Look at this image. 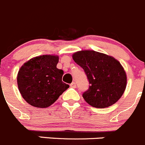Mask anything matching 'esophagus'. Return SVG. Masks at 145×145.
Instances as JSON below:
<instances>
[{"label":"esophagus","instance_id":"obj_1","mask_svg":"<svg viewBox=\"0 0 145 145\" xmlns=\"http://www.w3.org/2000/svg\"><path fill=\"white\" fill-rule=\"evenodd\" d=\"M70 87L72 88H76V83L75 82H72L71 84H70Z\"/></svg>","mask_w":145,"mask_h":145}]
</instances>
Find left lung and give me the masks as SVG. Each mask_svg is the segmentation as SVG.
Returning <instances> with one entry per match:
<instances>
[{"label": "left lung", "instance_id": "left-lung-1", "mask_svg": "<svg viewBox=\"0 0 145 145\" xmlns=\"http://www.w3.org/2000/svg\"><path fill=\"white\" fill-rule=\"evenodd\" d=\"M72 59L83 68L89 80V89L82 97L89 105L105 108L120 99L126 89L127 75L118 60L91 50L78 51Z\"/></svg>", "mask_w": 145, "mask_h": 145}]
</instances>
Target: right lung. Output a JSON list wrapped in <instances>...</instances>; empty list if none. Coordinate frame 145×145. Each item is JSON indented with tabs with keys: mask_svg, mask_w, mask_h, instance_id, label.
I'll return each mask as SVG.
<instances>
[{
	"mask_svg": "<svg viewBox=\"0 0 145 145\" xmlns=\"http://www.w3.org/2000/svg\"><path fill=\"white\" fill-rule=\"evenodd\" d=\"M59 56L33 57L20 67L17 83L23 98L30 105L45 108L53 105L69 88L62 81L63 70L57 68Z\"/></svg>",
	"mask_w": 145,
	"mask_h": 145,
	"instance_id": "add662e5",
	"label": "right lung"
}]
</instances>
